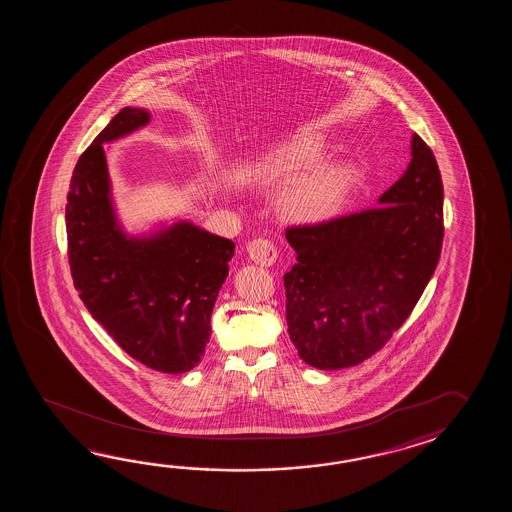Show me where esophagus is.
Here are the masks:
<instances>
[{"mask_svg": "<svg viewBox=\"0 0 512 512\" xmlns=\"http://www.w3.org/2000/svg\"><path fill=\"white\" fill-rule=\"evenodd\" d=\"M247 254L254 263L258 265H265L269 267L272 265L276 258H278V251L274 247V243L271 240H265V238H258V240H252L247 245Z\"/></svg>", "mask_w": 512, "mask_h": 512, "instance_id": "obj_1", "label": "esophagus"}]
</instances>
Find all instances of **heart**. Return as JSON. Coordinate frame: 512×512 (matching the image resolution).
<instances>
[{
  "label": "heart",
  "mask_w": 512,
  "mask_h": 512,
  "mask_svg": "<svg viewBox=\"0 0 512 512\" xmlns=\"http://www.w3.org/2000/svg\"><path fill=\"white\" fill-rule=\"evenodd\" d=\"M326 157V144L313 133H296L263 161V175L291 181ZM357 186V172L348 164H326L298 179L283 192L280 210L296 223H318L338 214Z\"/></svg>",
  "instance_id": "heart-1"
}]
</instances>
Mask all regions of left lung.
Here are the masks:
<instances>
[{
    "instance_id": "left-lung-1",
    "label": "left lung",
    "mask_w": 512,
    "mask_h": 512,
    "mask_svg": "<svg viewBox=\"0 0 512 512\" xmlns=\"http://www.w3.org/2000/svg\"><path fill=\"white\" fill-rule=\"evenodd\" d=\"M412 161L379 207L285 230L289 337L305 364L342 370L370 359L403 326L443 245V183L434 153L412 135Z\"/></svg>"
}]
</instances>
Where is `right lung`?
<instances>
[{
	"instance_id": "add662e5",
	"label": "right lung",
	"mask_w": 512,
	"mask_h": 512,
	"mask_svg": "<svg viewBox=\"0 0 512 512\" xmlns=\"http://www.w3.org/2000/svg\"><path fill=\"white\" fill-rule=\"evenodd\" d=\"M148 122L146 109H120L80 155L67 194L69 265L87 311L120 348L152 370L185 373L207 348L236 245L185 219L141 236L122 229L104 144Z\"/></svg>"
}]
</instances>
